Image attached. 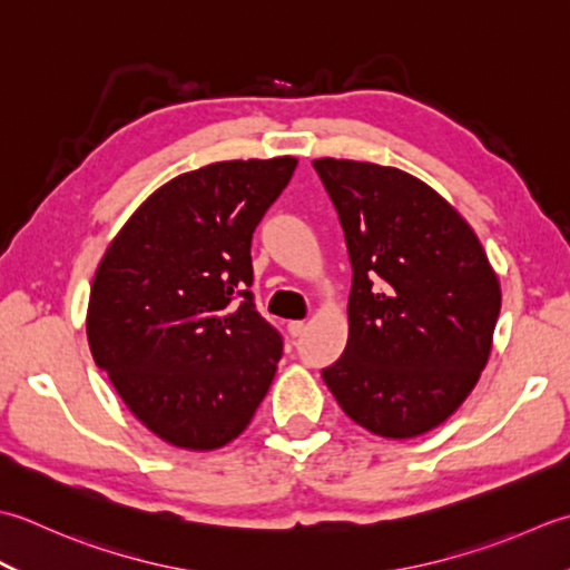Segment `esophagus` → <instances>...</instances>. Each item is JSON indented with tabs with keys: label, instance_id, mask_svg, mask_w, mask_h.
<instances>
[{
	"label": "esophagus",
	"instance_id": "obj_1",
	"mask_svg": "<svg viewBox=\"0 0 570 570\" xmlns=\"http://www.w3.org/2000/svg\"><path fill=\"white\" fill-rule=\"evenodd\" d=\"M302 332H305V322H302V320H293V322H287V334L293 336V340H295V336H299Z\"/></svg>",
	"mask_w": 570,
	"mask_h": 570
}]
</instances>
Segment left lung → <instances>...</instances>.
<instances>
[{"label":"left lung","mask_w":570,"mask_h":570,"mask_svg":"<svg viewBox=\"0 0 570 570\" xmlns=\"http://www.w3.org/2000/svg\"><path fill=\"white\" fill-rule=\"evenodd\" d=\"M352 263L350 340L322 379L383 438L455 413L492 352L502 289L482 243L421 179L371 161L315 159Z\"/></svg>","instance_id":"8db88e82"}]
</instances>
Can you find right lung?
<instances>
[{
	"instance_id": "right-lung-1",
	"label": "right lung",
	"mask_w": 570,
	"mask_h": 570,
	"mask_svg": "<svg viewBox=\"0 0 570 570\" xmlns=\"http://www.w3.org/2000/svg\"><path fill=\"white\" fill-rule=\"evenodd\" d=\"M295 157L179 174L112 238L88 302V344L127 409L169 445L216 450L268 393L283 336L255 309L253 230Z\"/></svg>"
}]
</instances>
